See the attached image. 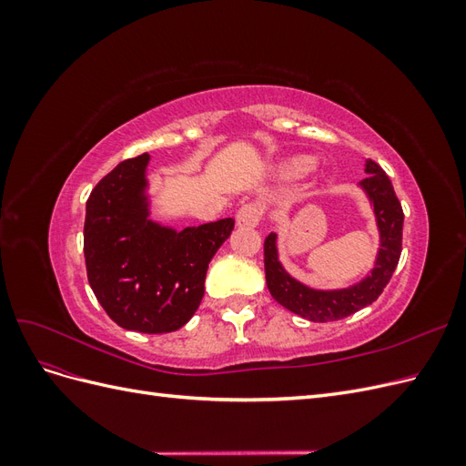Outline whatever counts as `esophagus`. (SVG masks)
I'll list each match as a JSON object with an SVG mask.
<instances>
[{
	"label": "esophagus",
	"mask_w": 466,
	"mask_h": 466,
	"mask_svg": "<svg viewBox=\"0 0 466 466\" xmlns=\"http://www.w3.org/2000/svg\"><path fill=\"white\" fill-rule=\"evenodd\" d=\"M235 219H237L238 228H255V225H258V221L262 219V208L255 202L245 204L241 209L237 211Z\"/></svg>",
	"instance_id": "1"
}]
</instances>
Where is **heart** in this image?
I'll list each match as a JSON object with an SVG mask.
<instances>
[{"label": "heart", "instance_id": "b5f03b06", "mask_svg": "<svg viewBox=\"0 0 466 466\" xmlns=\"http://www.w3.org/2000/svg\"><path fill=\"white\" fill-rule=\"evenodd\" d=\"M313 165H315L313 157H293L286 165V173L291 177H301L309 171V168H313Z\"/></svg>", "mask_w": 466, "mask_h": 466}]
</instances>
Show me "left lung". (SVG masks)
I'll list each match as a JSON object with an SVG mask.
<instances>
[{
	"mask_svg": "<svg viewBox=\"0 0 466 466\" xmlns=\"http://www.w3.org/2000/svg\"><path fill=\"white\" fill-rule=\"evenodd\" d=\"M365 173L370 175L361 180V187L373 202L380 231V248L371 274L361 279L360 284L338 291H317L307 288L281 268L276 252V235H268L264 241L268 289H270L272 298L289 309L291 313L315 322L346 319L358 313L360 309L371 305L387 288L402 252L404 211L383 168L370 159L365 163Z\"/></svg>",
	"mask_w": 466,
	"mask_h": 466,
	"instance_id": "left-lung-1",
	"label": "left lung"
}]
</instances>
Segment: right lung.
Listing matches in <instances>:
<instances>
[{"instance_id": "1", "label": "right lung", "mask_w": 466, "mask_h": 466, "mask_svg": "<svg viewBox=\"0 0 466 466\" xmlns=\"http://www.w3.org/2000/svg\"><path fill=\"white\" fill-rule=\"evenodd\" d=\"M149 155L126 159L96 182L83 225L87 279L126 330L161 334L187 324L204 298L208 264L235 228L231 218L182 231L147 219Z\"/></svg>"}]
</instances>
